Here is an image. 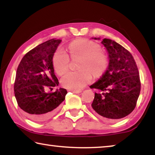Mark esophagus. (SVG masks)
<instances>
[{"label": "esophagus", "mask_w": 155, "mask_h": 155, "mask_svg": "<svg viewBox=\"0 0 155 155\" xmlns=\"http://www.w3.org/2000/svg\"><path fill=\"white\" fill-rule=\"evenodd\" d=\"M70 91H72L73 93H76V94H79L81 92V90H70Z\"/></svg>", "instance_id": "obj_1"}]
</instances>
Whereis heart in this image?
Wrapping results in <instances>:
<instances>
[{
    "instance_id": "obj_1",
    "label": "heart",
    "mask_w": 155,
    "mask_h": 155,
    "mask_svg": "<svg viewBox=\"0 0 155 155\" xmlns=\"http://www.w3.org/2000/svg\"><path fill=\"white\" fill-rule=\"evenodd\" d=\"M99 44L86 39H77L68 46L70 56L73 60L80 59L78 72L65 74L61 79L63 87L70 90H80L91 82L94 77H101L106 72L109 61L107 57L101 51ZM54 71L59 76L69 69L70 59L64 51H57L52 58Z\"/></svg>"
}]
</instances>
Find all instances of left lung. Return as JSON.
I'll return each instance as SVG.
<instances>
[{
	"label": "left lung",
	"instance_id": "8db88e82",
	"mask_svg": "<svg viewBox=\"0 0 155 155\" xmlns=\"http://www.w3.org/2000/svg\"><path fill=\"white\" fill-rule=\"evenodd\" d=\"M101 43L108 52V68L90 87L107 92L103 95L95 93L91 107L102 118L114 121L126 117L135 108L141 89L140 75L129 51L110 39L104 38Z\"/></svg>",
	"mask_w": 155,
	"mask_h": 155
}]
</instances>
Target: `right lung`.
I'll list each match as a JSON object with an SVG mask.
<instances>
[{"label": "right lung", "mask_w": 155, "mask_h": 155, "mask_svg": "<svg viewBox=\"0 0 155 155\" xmlns=\"http://www.w3.org/2000/svg\"><path fill=\"white\" fill-rule=\"evenodd\" d=\"M61 41L52 39L37 46L23 57L18 67L15 97L18 106L33 121H45L52 117L68 93L64 88L46 92V88L59 85L52 58Z\"/></svg>", "instance_id": "1"}]
</instances>
